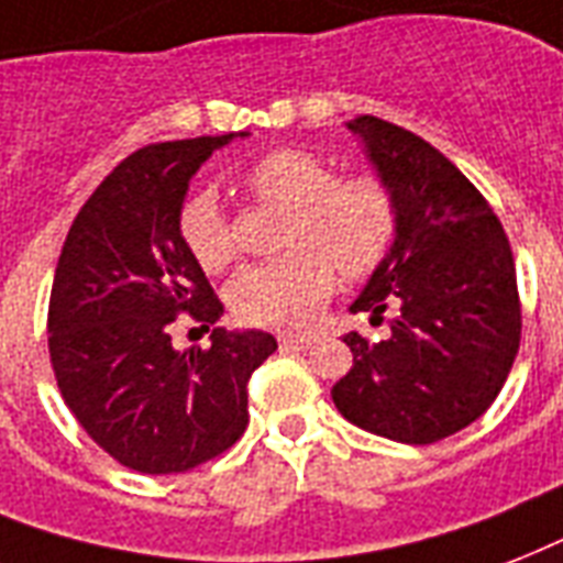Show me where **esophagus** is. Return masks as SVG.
<instances>
[{
  "label": "esophagus",
  "mask_w": 563,
  "mask_h": 563,
  "mask_svg": "<svg viewBox=\"0 0 563 563\" xmlns=\"http://www.w3.org/2000/svg\"><path fill=\"white\" fill-rule=\"evenodd\" d=\"M278 346H282V350H311L313 346V338L311 334H290V331H287V334H278Z\"/></svg>",
  "instance_id": "34e87169"
}]
</instances>
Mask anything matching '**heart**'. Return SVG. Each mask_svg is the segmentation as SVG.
<instances>
[{"mask_svg": "<svg viewBox=\"0 0 563 563\" xmlns=\"http://www.w3.org/2000/svg\"><path fill=\"white\" fill-rule=\"evenodd\" d=\"M243 185L264 202L285 205V255L243 267L229 285L238 320L264 329H294L317 317L343 276H367L385 261L396 238L394 196L376 176L334 178L322 158L302 150L261 155ZM178 238L205 273L234 261V234L211 190H194L178 208Z\"/></svg>", "mask_w": 563, "mask_h": 563, "instance_id": "b5f03b06", "label": "heart"}]
</instances>
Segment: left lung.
I'll use <instances>...</instances> for the list:
<instances>
[{
	"mask_svg": "<svg viewBox=\"0 0 563 563\" xmlns=\"http://www.w3.org/2000/svg\"><path fill=\"white\" fill-rule=\"evenodd\" d=\"M396 205V238L352 313L387 320L385 341L343 334L352 369L331 387L358 429L434 443L490 408L520 350L514 255L494 208L446 155L378 117H355Z\"/></svg>",
	"mask_w": 563,
	"mask_h": 563,
	"instance_id": "1",
	"label": "left lung"
}]
</instances>
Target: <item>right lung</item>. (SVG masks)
<instances>
[{"mask_svg": "<svg viewBox=\"0 0 563 563\" xmlns=\"http://www.w3.org/2000/svg\"><path fill=\"white\" fill-rule=\"evenodd\" d=\"M241 134L152 143L117 164L69 225L49 296V358L81 429L123 467L187 473L234 446L250 422V376L276 352L267 331H211L178 352L173 322L222 317L178 238L196 169Z\"/></svg>", "mask_w": 563, "mask_h": 563, "instance_id": "obj_1", "label": "right lung"}]
</instances>
